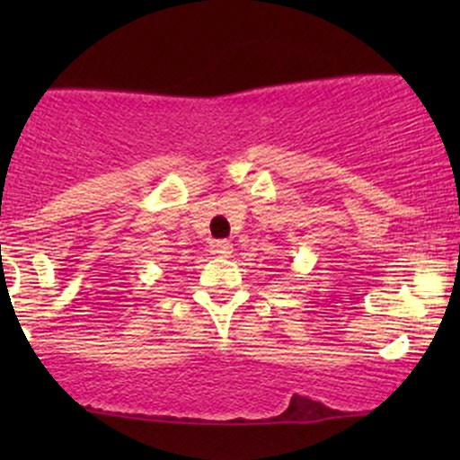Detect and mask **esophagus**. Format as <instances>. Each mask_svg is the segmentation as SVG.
<instances>
[{
	"mask_svg": "<svg viewBox=\"0 0 460 460\" xmlns=\"http://www.w3.org/2000/svg\"><path fill=\"white\" fill-rule=\"evenodd\" d=\"M214 252H216V255H220V257H229L231 252H234V246H231V242L220 240V242H216V244H214Z\"/></svg>",
	"mask_w": 460,
	"mask_h": 460,
	"instance_id": "obj_1",
	"label": "esophagus"
}]
</instances>
